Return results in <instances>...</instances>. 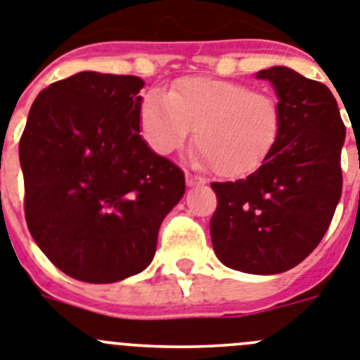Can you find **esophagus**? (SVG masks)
<instances>
[{
  "label": "esophagus",
  "instance_id": "esophagus-1",
  "mask_svg": "<svg viewBox=\"0 0 360 360\" xmlns=\"http://www.w3.org/2000/svg\"><path fill=\"white\" fill-rule=\"evenodd\" d=\"M186 184L188 186H200V184H206V179L200 176H195V174L186 172Z\"/></svg>",
  "mask_w": 360,
  "mask_h": 360
}]
</instances>
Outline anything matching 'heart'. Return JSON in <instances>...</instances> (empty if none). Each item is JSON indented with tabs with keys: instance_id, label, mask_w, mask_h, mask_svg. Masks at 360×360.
<instances>
[{
	"instance_id": "b5f03b06",
	"label": "heart",
	"mask_w": 360,
	"mask_h": 360,
	"mask_svg": "<svg viewBox=\"0 0 360 360\" xmlns=\"http://www.w3.org/2000/svg\"><path fill=\"white\" fill-rule=\"evenodd\" d=\"M140 124L147 143L168 154L190 134L202 165L220 177L255 172L276 147L283 127L280 100L233 80L186 77L170 93L152 89L143 98Z\"/></svg>"
}]
</instances>
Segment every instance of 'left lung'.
<instances>
[{
  "mask_svg": "<svg viewBox=\"0 0 360 360\" xmlns=\"http://www.w3.org/2000/svg\"><path fill=\"white\" fill-rule=\"evenodd\" d=\"M276 89L283 127L276 147L244 179L212 183L213 249L228 267L278 274L317 248L342 192L346 127L325 84L274 66L257 73Z\"/></svg>",
  "mask_w": 360,
  "mask_h": 360,
  "instance_id": "left-lung-1",
  "label": "left lung"
}]
</instances>
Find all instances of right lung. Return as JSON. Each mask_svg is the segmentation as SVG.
Returning a JSON list of instances; mask_svg holds the SVG:
<instances>
[{"label": "right lung", "instance_id": "right-lung-1", "mask_svg": "<svg viewBox=\"0 0 360 360\" xmlns=\"http://www.w3.org/2000/svg\"><path fill=\"white\" fill-rule=\"evenodd\" d=\"M140 77L82 71L39 93L19 140L25 217L68 276L112 283L152 262L184 193L177 165L140 136Z\"/></svg>", "mask_w": 360, "mask_h": 360}]
</instances>
